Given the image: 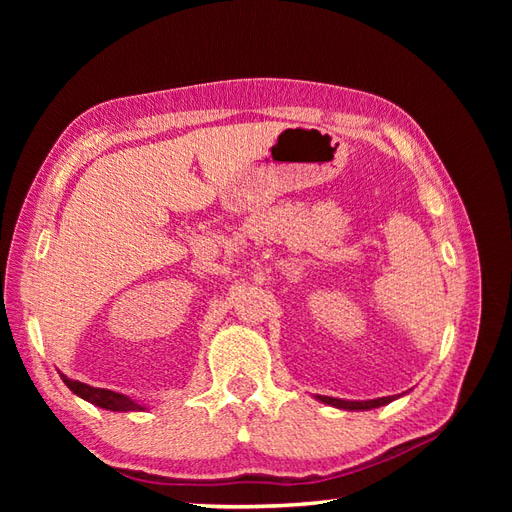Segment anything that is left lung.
<instances>
[{"mask_svg":"<svg viewBox=\"0 0 512 512\" xmlns=\"http://www.w3.org/2000/svg\"><path fill=\"white\" fill-rule=\"evenodd\" d=\"M316 399L322 401V404H329L339 410H371V408H380V406L391 404V401L397 397L393 395V397H378V399H367V401H350V399H335V397L316 395Z\"/></svg>","mask_w":512,"mask_h":512,"instance_id":"obj_1","label":"left lung"}]
</instances>
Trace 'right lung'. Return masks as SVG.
I'll use <instances>...</instances> for the list:
<instances>
[{
  "instance_id": "add662e5",
  "label": "right lung",
  "mask_w": 512,
  "mask_h": 512,
  "mask_svg": "<svg viewBox=\"0 0 512 512\" xmlns=\"http://www.w3.org/2000/svg\"><path fill=\"white\" fill-rule=\"evenodd\" d=\"M61 380H64V384L74 395H79L81 399L89 401V404H94L98 408L111 410V412H143V410H147L143 404H138V401L130 399L128 395H121V393L108 391V389H96V386H89L85 382L70 380L64 374H61Z\"/></svg>"
}]
</instances>
